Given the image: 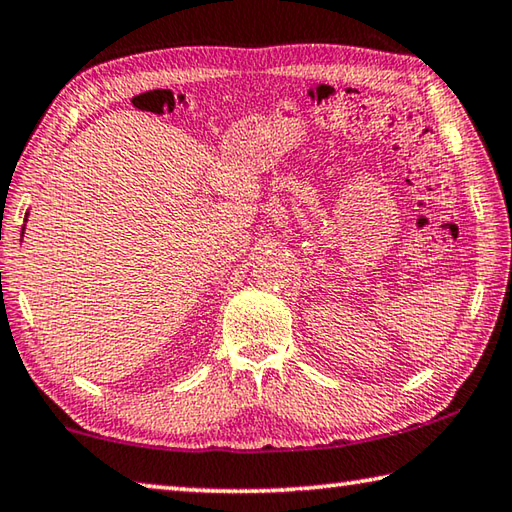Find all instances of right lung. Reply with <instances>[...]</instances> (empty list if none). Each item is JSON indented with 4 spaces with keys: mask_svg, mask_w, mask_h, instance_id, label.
Here are the masks:
<instances>
[{
    "mask_svg": "<svg viewBox=\"0 0 512 512\" xmlns=\"http://www.w3.org/2000/svg\"><path fill=\"white\" fill-rule=\"evenodd\" d=\"M22 233H24V229H22Z\"/></svg>",
    "mask_w": 512,
    "mask_h": 512,
    "instance_id": "obj_1",
    "label": "right lung"
}]
</instances>
